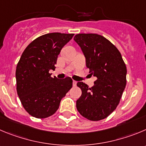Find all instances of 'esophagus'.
Returning a JSON list of instances; mask_svg holds the SVG:
<instances>
[{
	"label": "esophagus",
	"mask_w": 146,
	"mask_h": 146,
	"mask_svg": "<svg viewBox=\"0 0 146 146\" xmlns=\"http://www.w3.org/2000/svg\"><path fill=\"white\" fill-rule=\"evenodd\" d=\"M76 84H77V81H73V86H76Z\"/></svg>",
	"instance_id": "34e87169"
}]
</instances>
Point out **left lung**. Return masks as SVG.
Wrapping results in <instances>:
<instances>
[{
  "mask_svg": "<svg viewBox=\"0 0 146 146\" xmlns=\"http://www.w3.org/2000/svg\"><path fill=\"white\" fill-rule=\"evenodd\" d=\"M73 39L84 53L90 74L96 77L92 88L77 83L82 94L76 101V108L86 119L101 120L119 104L126 86V65L117 48L103 36L78 34Z\"/></svg>",
  "mask_w": 146,
  "mask_h": 146,
  "instance_id": "obj_1",
  "label": "left lung"
}]
</instances>
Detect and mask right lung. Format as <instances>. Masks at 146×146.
<instances>
[{
  "instance_id": "right-lung-1",
  "label": "right lung",
  "mask_w": 146,
  "mask_h": 146,
  "mask_svg": "<svg viewBox=\"0 0 146 146\" xmlns=\"http://www.w3.org/2000/svg\"><path fill=\"white\" fill-rule=\"evenodd\" d=\"M73 34H46L24 50L16 70L18 96L26 111L36 118H46L58 110L60 101L73 86L70 77L52 78L58 54Z\"/></svg>"
}]
</instances>
